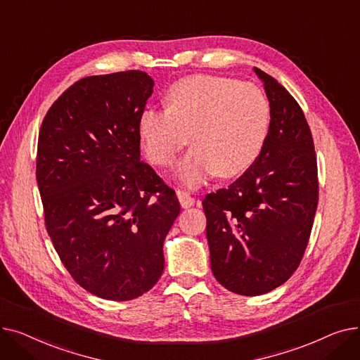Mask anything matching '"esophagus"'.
Wrapping results in <instances>:
<instances>
[{"label": "esophagus", "instance_id": "esophagus-1", "mask_svg": "<svg viewBox=\"0 0 360 360\" xmlns=\"http://www.w3.org/2000/svg\"><path fill=\"white\" fill-rule=\"evenodd\" d=\"M176 195H178V200H179V202H181V205L184 207V209H190L191 205L195 204V198L191 197L186 191L178 190V191H176Z\"/></svg>", "mask_w": 360, "mask_h": 360}]
</instances>
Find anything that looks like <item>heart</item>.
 Segmentation results:
<instances>
[{
    "instance_id": "obj_1",
    "label": "heart",
    "mask_w": 360,
    "mask_h": 360,
    "mask_svg": "<svg viewBox=\"0 0 360 360\" xmlns=\"http://www.w3.org/2000/svg\"><path fill=\"white\" fill-rule=\"evenodd\" d=\"M165 101L166 110L146 109L140 115L141 146L150 163L169 166L191 139L194 147L175 170L186 186L216 174H243L266 144L270 105L252 83L197 74L175 82Z\"/></svg>"
}]
</instances>
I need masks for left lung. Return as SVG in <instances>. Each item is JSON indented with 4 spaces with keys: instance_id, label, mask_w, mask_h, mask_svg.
Masks as SVG:
<instances>
[{
    "instance_id": "8db88e82",
    "label": "left lung",
    "mask_w": 360,
    "mask_h": 360,
    "mask_svg": "<svg viewBox=\"0 0 360 360\" xmlns=\"http://www.w3.org/2000/svg\"><path fill=\"white\" fill-rule=\"evenodd\" d=\"M270 103L258 159L229 188L207 194L210 266L228 290L258 296L299 267L318 205V167L304 110L276 79L254 68Z\"/></svg>"
}]
</instances>
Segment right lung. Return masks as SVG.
<instances>
[{
    "instance_id": "add662e5",
    "label": "right lung",
    "mask_w": 360,
    "mask_h": 360,
    "mask_svg": "<svg viewBox=\"0 0 360 360\" xmlns=\"http://www.w3.org/2000/svg\"><path fill=\"white\" fill-rule=\"evenodd\" d=\"M153 86L139 70L75 82L46 112L37 140L36 181L53 248L83 289L108 300L156 285L181 212L175 191L140 160L139 120Z\"/></svg>"
}]
</instances>
